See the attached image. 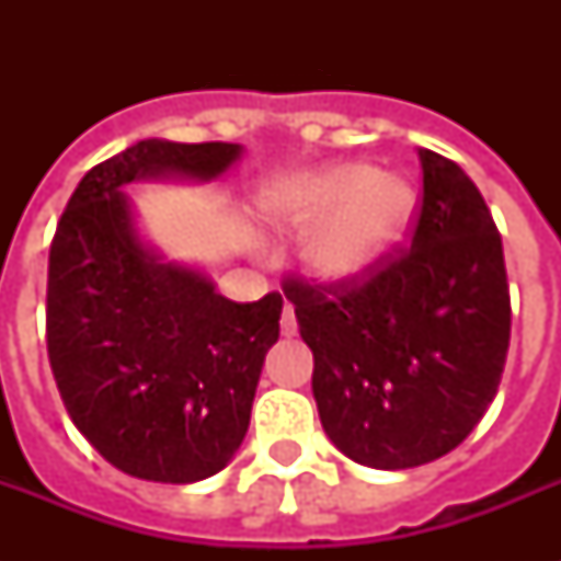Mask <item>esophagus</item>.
Segmentation results:
<instances>
[{
	"label": "esophagus",
	"instance_id": "34e87169",
	"mask_svg": "<svg viewBox=\"0 0 561 561\" xmlns=\"http://www.w3.org/2000/svg\"><path fill=\"white\" fill-rule=\"evenodd\" d=\"M279 325H282V334H285V337H294V334H297V314H294V308L285 306Z\"/></svg>",
	"mask_w": 561,
	"mask_h": 561
}]
</instances>
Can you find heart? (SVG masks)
<instances>
[{
  "label": "heart",
  "mask_w": 561,
  "mask_h": 561,
  "mask_svg": "<svg viewBox=\"0 0 561 561\" xmlns=\"http://www.w3.org/2000/svg\"><path fill=\"white\" fill-rule=\"evenodd\" d=\"M264 215L279 227H320L302 247L308 273L323 282L367 276L416 218V188L401 174H378L367 162H341L273 186Z\"/></svg>",
  "instance_id": "obj_1"
}]
</instances>
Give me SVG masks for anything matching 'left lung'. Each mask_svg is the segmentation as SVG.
I'll list each match as a JSON object with an SVG mask.
<instances>
[{
    "label": "left lung",
    "mask_w": 561,
    "mask_h": 561,
    "mask_svg": "<svg viewBox=\"0 0 561 561\" xmlns=\"http://www.w3.org/2000/svg\"><path fill=\"white\" fill-rule=\"evenodd\" d=\"M419 162L410 247L360 279L282 285L314 352L323 431L369 469H413L454 451L495 399L510 350L513 308L492 211L457 162L427 148Z\"/></svg>",
    "instance_id": "1"
}]
</instances>
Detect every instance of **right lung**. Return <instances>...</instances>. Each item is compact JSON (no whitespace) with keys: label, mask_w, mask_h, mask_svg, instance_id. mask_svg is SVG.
<instances>
[{"label":"right lung","mask_w":561,"mask_h":561,"mask_svg":"<svg viewBox=\"0 0 561 561\" xmlns=\"http://www.w3.org/2000/svg\"><path fill=\"white\" fill-rule=\"evenodd\" d=\"M232 142L145 139L90 169L48 250L46 343L75 427L130 478L194 483L218 474L250 427L282 297H220L201 271L145 244L122 186L215 180Z\"/></svg>","instance_id":"right-lung-1"}]
</instances>
